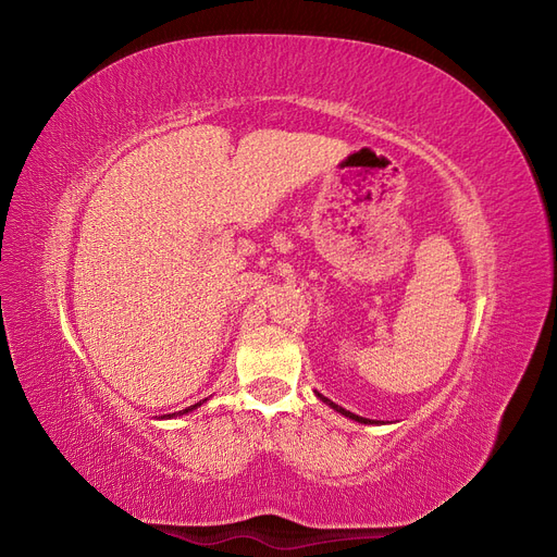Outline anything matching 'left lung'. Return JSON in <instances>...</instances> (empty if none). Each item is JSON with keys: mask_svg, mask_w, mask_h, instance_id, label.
<instances>
[{"mask_svg": "<svg viewBox=\"0 0 557 557\" xmlns=\"http://www.w3.org/2000/svg\"><path fill=\"white\" fill-rule=\"evenodd\" d=\"M318 397H320V399H323L325 404H330V407H332L334 411H339L342 416H346V418H350V420H358V423H364V425H367V423H374V420H367V418H360V416H356V413H350V411L342 409V407H339V404H334V401H330V399H327V397H323V395H318Z\"/></svg>", "mask_w": 557, "mask_h": 557, "instance_id": "1", "label": "left lung"}]
</instances>
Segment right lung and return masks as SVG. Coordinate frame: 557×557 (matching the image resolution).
<instances>
[{
    "mask_svg": "<svg viewBox=\"0 0 557 557\" xmlns=\"http://www.w3.org/2000/svg\"><path fill=\"white\" fill-rule=\"evenodd\" d=\"M199 404H201V401H197V404H193V407H188V409H183V411H178V413H188V411H193V409H197V407H199ZM172 416H176V413H172ZM172 416H170V418H172Z\"/></svg>",
    "mask_w": 557,
    "mask_h": 557,
    "instance_id": "add662e5",
    "label": "right lung"
}]
</instances>
